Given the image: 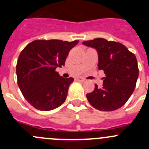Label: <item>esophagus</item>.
<instances>
[{
	"label": "esophagus",
	"instance_id": "obj_1",
	"mask_svg": "<svg viewBox=\"0 0 149 149\" xmlns=\"http://www.w3.org/2000/svg\"><path fill=\"white\" fill-rule=\"evenodd\" d=\"M77 79L78 81H80V82H83V81H85V79L84 78H83V77H77Z\"/></svg>",
	"mask_w": 149,
	"mask_h": 149
}]
</instances>
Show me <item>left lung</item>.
<instances>
[{
	"label": "left lung",
	"instance_id": "obj_1",
	"mask_svg": "<svg viewBox=\"0 0 149 149\" xmlns=\"http://www.w3.org/2000/svg\"><path fill=\"white\" fill-rule=\"evenodd\" d=\"M98 53V69L105 74L102 88L86 94L89 103L96 109L111 111L123 106L134 92L139 70L136 57L125 46L104 38L84 41Z\"/></svg>",
	"mask_w": 149,
	"mask_h": 149
}]
</instances>
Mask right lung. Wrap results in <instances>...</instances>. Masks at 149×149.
I'll use <instances>...</instances> for the list:
<instances>
[{
    "label": "right lung",
    "mask_w": 149,
    "mask_h": 149,
    "mask_svg": "<svg viewBox=\"0 0 149 149\" xmlns=\"http://www.w3.org/2000/svg\"><path fill=\"white\" fill-rule=\"evenodd\" d=\"M78 43V40H36L21 52L16 67L17 84L35 108L51 111L65 102L74 79H65L55 70L65 65L69 52Z\"/></svg>",
    "instance_id": "obj_1"
}]
</instances>
